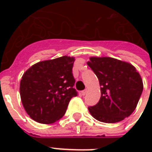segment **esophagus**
Returning <instances> with one entry per match:
<instances>
[{
	"instance_id": "obj_1",
	"label": "esophagus",
	"mask_w": 152,
	"mask_h": 152,
	"mask_svg": "<svg viewBox=\"0 0 152 152\" xmlns=\"http://www.w3.org/2000/svg\"><path fill=\"white\" fill-rule=\"evenodd\" d=\"M86 93H87V89L86 90H83L81 91V94H82V95H85Z\"/></svg>"
}]
</instances>
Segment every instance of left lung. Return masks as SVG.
<instances>
[{
  "label": "left lung",
  "mask_w": 152,
  "mask_h": 152,
  "mask_svg": "<svg viewBox=\"0 0 152 152\" xmlns=\"http://www.w3.org/2000/svg\"><path fill=\"white\" fill-rule=\"evenodd\" d=\"M88 64L101 87L99 102L88 107L93 118L116 123L131 115L143 91V81L136 68L112 57H90Z\"/></svg>",
  "instance_id": "obj_1"
}]
</instances>
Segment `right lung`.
<instances>
[{
  "label": "right lung",
  "mask_w": 152,
  "mask_h": 152,
  "mask_svg": "<svg viewBox=\"0 0 152 152\" xmlns=\"http://www.w3.org/2000/svg\"><path fill=\"white\" fill-rule=\"evenodd\" d=\"M74 57L68 56L40 61L23 75L20 92L23 106L33 120L51 124L64 115L72 97L78 95L73 86Z\"/></svg>",
  "instance_id": "1"
}]
</instances>
